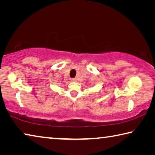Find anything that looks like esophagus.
I'll list each match as a JSON object with an SVG mask.
<instances>
[{
	"label": "esophagus",
	"mask_w": 155,
	"mask_h": 155,
	"mask_svg": "<svg viewBox=\"0 0 155 155\" xmlns=\"http://www.w3.org/2000/svg\"><path fill=\"white\" fill-rule=\"evenodd\" d=\"M71 81H73V82H75V81H77V79L76 78H71Z\"/></svg>",
	"instance_id": "obj_1"
}]
</instances>
